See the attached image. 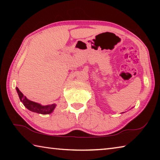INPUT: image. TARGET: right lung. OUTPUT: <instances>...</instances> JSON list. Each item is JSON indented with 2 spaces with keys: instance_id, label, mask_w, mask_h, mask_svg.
<instances>
[{
  "instance_id": "right-lung-1",
  "label": "right lung",
  "mask_w": 160,
  "mask_h": 160,
  "mask_svg": "<svg viewBox=\"0 0 160 160\" xmlns=\"http://www.w3.org/2000/svg\"><path fill=\"white\" fill-rule=\"evenodd\" d=\"M16 90H17L20 101L22 102L24 106L31 112L41 113V114H49V113L53 112V111L56 106V104L43 106V105L39 104V103L29 100L25 96H24V94L21 92L18 88H16Z\"/></svg>"
}]
</instances>
